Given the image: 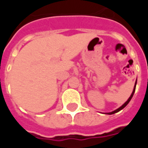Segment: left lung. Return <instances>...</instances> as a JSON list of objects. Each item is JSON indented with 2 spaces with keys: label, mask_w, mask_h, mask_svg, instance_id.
Instances as JSON below:
<instances>
[{
  "label": "left lung",
  "mask_w": 148,
  "mask_h": 148,
  "mask_svg": "<svg viewBox=\"0 0 148 148\" xmlns=\"http://www.w3.org/2000/svg\"><path fill=\"white\" fill-rule=\"evenodd\" d=\"M136 84H135V86H134V90H133V91H132V94H131L130 97H129V98H128V99H127V101H126V102L124 103V105H123V106H121V107H120V108H119V109H116V110H115V111L112 112H109V114H110V115H111V114H114V113H116V112H117L121 111V109H124V107H125V106H127V104H128V103H129V101H131V99H132V96H133L134 93H135V90H136Z\"/></svg>",
  "instance_id": "1"
}]
</instances>
